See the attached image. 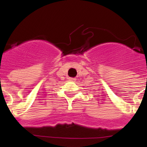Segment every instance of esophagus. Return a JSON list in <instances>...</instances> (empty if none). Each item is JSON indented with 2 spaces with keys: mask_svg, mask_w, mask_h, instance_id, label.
<instances>
[{
  "mask_svg": "<svg viewBox=\"0 0 147 147\" xmlns=\"http://www.w3.org/2000/svg\"><path fill=\"white\" fill-rule=\"evenodd\" d=\"M70 81H72V82H76V78H70Z\"/></svg>",
  "mask_w": 147,
  "mask_h": 147,
  "instance_id": "1",
  "label": "esophagus"
}]
</instances>
